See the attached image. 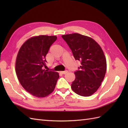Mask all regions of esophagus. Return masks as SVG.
Here are the masks:
<instances>
[{
  "instance_id": "esophagus-1",
  "label": "esophagus",
  "mask_w": 128,
  "mask_h": 128,
  "mask_svg": "<svg viewBox=\"0 0 128 128\" xmlns=\"http://www.w3.org/2000/svg\"><path fill=\"white\" fill-rule=\"evenodd\" d=\"M62 74H66V73H68V72L67 71V70H66V71H64V72H60Z\"/></svg>"
}]
</instances>
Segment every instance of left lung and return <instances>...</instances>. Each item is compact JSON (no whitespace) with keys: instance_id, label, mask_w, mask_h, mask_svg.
I'll return each instance as SVG.
<instances>
[{"instance_id":"1","label":"left lung","mask_w":128,"mask_h":128,"mask_svg":"<svg viewBox=\"0 0 128 128\" xmlns=\"http://www.w3.org/2000/svg\"><path fill=\"white\" fill-rule=\"evenodd\" d=\"M62 37L75 60L81 62L80 70L74 72L75 79L71 85L72 91L80 96H90L98 89L105 76L107 62L102 49L92 38L79 34Z\"/></svg>"}]
</instances>
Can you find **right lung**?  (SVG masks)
<instances>
[{"label":"right lung","mask_w":128,"mask_h":128,"mask_svg":"<svg viewBox=\"0 0 128 128\" xmlns=\"http://www.w3.org/2000/svg\"><path fill=\"white\" fill-rule=\"evenodd\" d=\"M56 36L40 35L30 38L18 50L15 71L20 84L33 96L42 98L53 92L59 78V73L43 69L46 56Z\"/></svg>","instance_id":"right-lung-1"}]
</instances>
